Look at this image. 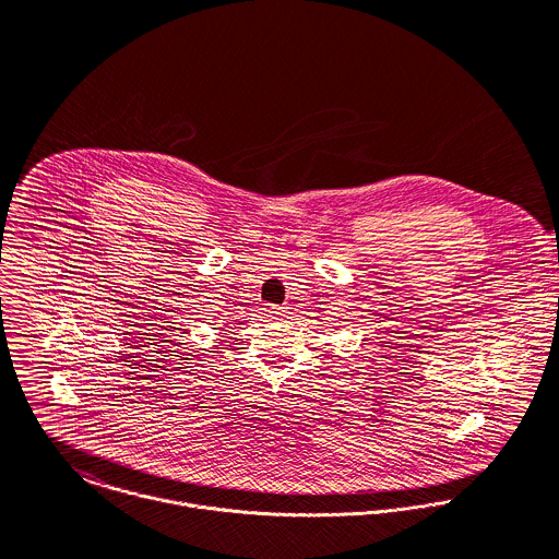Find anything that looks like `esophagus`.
Returning a JSON list of instances; mask_svg holds the SVG:
<instances>
[{
    "label": "esophagus",
    "instance_id": "1",
    "mask_svg": "<svg viewBox=\"0 0 559 559\" xmlns=\"http://www.w3.org/2000/svg\"><path fill=\"white\" fill-rule=\"evenodd\" d=\"M269 314H271V319H286L288 317V308L286 306H271Z\"/></svg>",
    "mask_w": 559,
    "mask_h": 559
}]
</instances>
